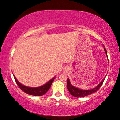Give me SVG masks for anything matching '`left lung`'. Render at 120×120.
Segmentation results:
<instances>
[{"label": "left lung", "instance_id": "8db88e82", "mask_svg": "<svg viewBox=\"0 0 120 120\" xmlns=\"http://www.w3.org/2000/svg\"><path fill=\"white\" fill-rule=\"evenodd\" d=\"M104 50L106 53V55L107 57V51L106 49L105 48H104ZM108 58V57H107ZM105 78L103 79V80L100 82L99 84L98 85L97 87L93 88V89H90V90H82L80 89L79 88H76L75 87H74L72 85V84L71 83L70 79H68V82H67V88L68 90V91L70 93V94H71L72 96H74V97H85V96H87L90 95V94H93L94 93H95L98 90V89L100 88V87L102 86V84L103 83V82L105 80Z\"/></svg>", "mask_w": 120, "mask_h": 120}]
</instances>
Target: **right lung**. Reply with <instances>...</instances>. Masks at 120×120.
Returning <instances> with one entry per match:
<instances>
[{
	"label": "right lung",
	"instance_id": "1",
	"mask_svg": "<svg viewBox=\"0 0 120 120\" xmlns=\"http://www.w3.org/2000/svg\"><path fill=\"white\" fill-rule=\"evenodd\" d=\"M14 77L16 83H17V86H19V88L22 91L26 93L27 94H28V95L36 96H41L45 95L48 91V90L49 89L51 86H52V82L54 81V79H55V77H54L50 80H49L47 83L43 85L42 86H41V87L37 88H31L26 87V86L22 84L18 81V80L16 79V78H15L14 75Z\"/></svg>",
	"mask_w": 120,
	"mask_h": 120
}]
</instances>
